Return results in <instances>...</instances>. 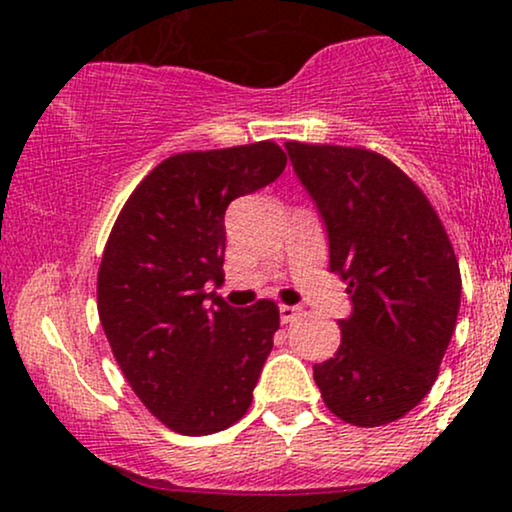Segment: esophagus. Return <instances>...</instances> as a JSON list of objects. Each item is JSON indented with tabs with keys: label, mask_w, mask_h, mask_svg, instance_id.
I'll use <instances>...</instances> for the list:
<instances>
[{
	"label": "esophagus",
	"mask_w": 512,
	"mask_h": 512,
	"mask_svg": "<svg viewBox=\"0 0 512 512\" xmlns=\"http://www.w3.org/2000/svg\"><path fill=\"white\" fill-rule=\"evenodd\" d=\"M303 312L298 305H279V319H282V324H289L298 317V314Z\"/></svg>",
	"instance_id": "34e87169"
}]
</instances>
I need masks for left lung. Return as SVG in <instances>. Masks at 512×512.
Wrapping results in <instances>:
<instances>
[{"mask_svg": "<svg viewBox=\"0 0 512 512\" xmlns=\"http://www.w3.org/2000/svg\"><path fill=\"white\" fill-rule=\"evenodd\" d=\"M328 235V268L349 284L333 359L314 366L328 410L354 426L408 415L429 394L461 303L459 263L438 214L380 153L284 144Z\"/></svg>", "mask_w": 512, "mask_h": 512, "instance_id": "8db88e82", "label": "left lung"}]
</instances>
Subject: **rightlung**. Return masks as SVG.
<instances>
[{"mask_svg":"<svg viewBox=\"0 0 512 512\" xmlns=\"http://www.w3.org/2000/svg\"><path fill=\"white\" fill-rule=\"evenodd\" d=\"M275 142L179 153L125 202L97 272V312L125 380L149 412L184 436L228 429L249 410L272 352V300L230 307L223 284L230 202L275 181Z\"/></svg>","mask_w":512,"mask_h":512,"instance_id":"1","label":"right lung"}]
</instances>
